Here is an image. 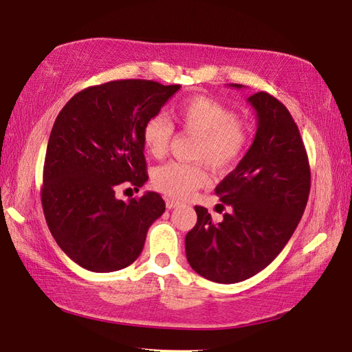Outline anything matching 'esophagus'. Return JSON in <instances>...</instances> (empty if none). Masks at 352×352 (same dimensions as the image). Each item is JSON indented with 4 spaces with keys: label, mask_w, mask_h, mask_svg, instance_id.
Listing matches in <instances>:
<instances>
[{
    "label": "esophagus",
    "mask_w": 352,
    "mask_h": 352,
    "mask_svg": "<svg viewBox=\"0 0 352 352\" xmlns=\"http://www.w3.org/2000/svg\"><path fill=\"white\" fill-rule=\"evenodd\" d=\"M165 205H167L168 210H173V208L179 207V205H181V202L176 201V199H167V202H165Z\"/></svg>",
    "instance_id": "1"
}]
</instances>
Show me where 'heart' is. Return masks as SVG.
Segmentation results:
<instances>
[{"mask_svg":"<svg viewBox=\"0 0 352 352\" xmlns=\"http://www.w3.org/2000/svg\"><path fill=\"white\" fill-rule=\"evenodd\" d=\"M173 119L185 133L196 136L193 159L199 164L170 162L155 170V187L171 197L184 199L208 182L202 162L214 170H227L245 153L250 129L227 105L208 96H193L173 110ZM173 125L164 115L147 119L142 144L148 153L161 159L170 148Z\"/></svg>","mask_w":352,"mask_h":352,"instance_id":"heart-1","label":"heart"}]
</instances>
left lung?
I'll list each match as a JSON object with an SVG mask.
<instances>
[{"label": "left lung", "mask_w": 352, "mask_h": 352, "mask_svg": "<svg viewBox=\"0 0 352 352\" xmlns=\"http://www.w3.org/2000/svg\"><path fill=\"white\" fill-rule=\"evenodd\" d=\"M248 102L257 116L254 141L214 190L231 211L214 223L196 205L197 222L185 236L190 267L217 283L250 279L274 261L299 225L311 188L308 155L288 109L267 91Z\"/></svg>", "instance_id": "left-lung-1"}]
</instances>
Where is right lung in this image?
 I'll use <instances>...</instances> for the list:
<instances>
[{"label":"right lung","instance_id":"obj_1","mask_svg":"<svg viewBox=\"0 0 352 352\" xmlns=\"http://www.w3.org/2000/svg\"><path fill=\"white\" fill-rule=\"evenodd\" d=\"M181 85L121 79L79 91L56 116L45 151L41 204L65 254L94 273H111L142 253L165 211L155 191L119 201V185L148 181L142 129Z\"/></svg>","mask_w":352,"mask_h":352}]
</instances>
